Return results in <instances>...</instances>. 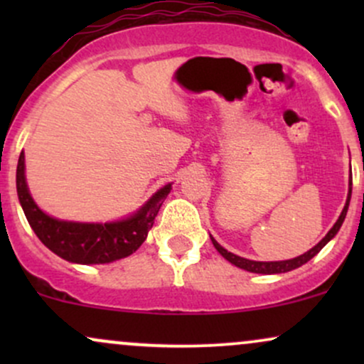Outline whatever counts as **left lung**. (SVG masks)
<instances>
[{"instance_id": "left-lung-1", "label": "left lung", "mask_w": 364, "mask_h": 364, "mask_svg": "<svg viewBox=\"0 0 364 364\" xmlns=\"http://www.w3.org/2000/svg\"><path fill=\"white\" fill-rule=\"evenodd\" d=\"M350 193H353V179H349V191H348V200H346V205L344 208H342L339 219H337V223L332 225V229L325 235L323 240L320 241V243H316L315 246H313L311 250H308L306 253L299 255V257L296 258H291V260H281V262H257V260H248V258H243V257H237V255L228 252V250L223 248L217 241L214 240V237L210 236L212 240V245L215 246V250L219 252L223 257L225 258L228 262H231L232 265L240 267V269L243 270H248V272H253V274H265V275H270V274H284V272H291V270L298 269V267L304 265L306 262H310L313 257H315L316 253L320 252L321 248H323L325 245L328 243L330 240H332L333 236L339 232L341 225L342 223H344L346 219V214H348V208H349V202H350Z\"/></svg>"}]
</instances>
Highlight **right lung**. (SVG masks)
Wrapping results in <instances>:
<instances>
[{"label":"right lung","instance_id":"add662e5","mask_svg":"<svg viewBox=\"0 0 364 364\" xmlns=\"http://www.w3.org/2000/svg\"><path fill=\"white\" fill-rule=\"evenodd\" d=\"M169 191L171 183L157 190L135 214L114 223H73L48 215L37 207L25 179L23 152L16 166V193L31 228L53 253L80 265L111 263L136 252L147 237Z\"/></svg>","mask_w":364,"mask_h":364}]
</instances>
